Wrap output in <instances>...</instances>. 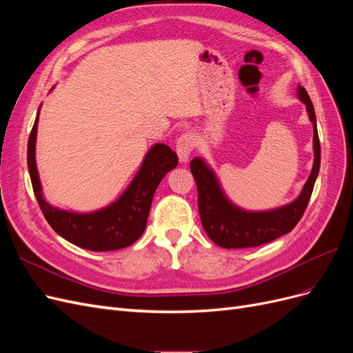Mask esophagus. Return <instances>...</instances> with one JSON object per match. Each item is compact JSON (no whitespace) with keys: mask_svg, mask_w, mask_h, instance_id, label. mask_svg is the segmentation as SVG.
Segmentation results:
<instances>
[{"mask_svg":"<svg viewBox=\"0 0 353 353\" xmlns=\"http://www.w3.org/2000/svg\"><path fill=\"white\" fill-rule=\"evenodd\" d=\"M196 145V138L191 132L183 134L176 141V154L181 163H187L191 152H193V148Z\"/></svg>","mask_w":353,"mask_h":353,"instance_id":"1","label":"esophagus"}]
</instances>
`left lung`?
Here are the masks:
<instances>
[{
    "mask_svg": "<svg viewBox=\"0 0 353 353\" xmlns=\"http://www.w3.org/2000/svg\"><path fill=\"white\" fill-rule=\"evenodd\" d=\"M297 99L306 105L309 121L314 126V165L301 194L293 201L270 210H245L230 200L216 172L205 159L194 157L191 160L190 169L197 184L201 225L209 239L221 248L245 249L270 243L290 232L301 221L319 172L321 147L314 104L301 85H297Z\"/></svg>",
    "mask_w": 353,
    "mask_h": 353,
    "instance_id": "8db88e82",
    "label": "left lung"
}]
</instances>
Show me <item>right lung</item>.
I'll return each mask as SVG.
<instances>
[{"instance_id": "right-lung-1", "label": "right lung", "mask_w": 353, "mask_h": 353, "mask_svg": "<svg viewBox=\"0 0 353 353\" xmlns=\"http://www.w3.org/2000/svg\"><path fill=\"white\" fill-rule=\"evenodd\" d=\"M39 109L29 135L28 169L38 205L51 228L69 243L92 252L117 250L135 243L145 230L157 185L169 170L178 165L176 153L166 144H153L130 185L110 205L92 212L60 209L46 200L37 168Z\"/></svg>"}]
</instances>
